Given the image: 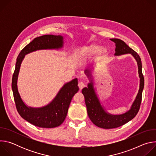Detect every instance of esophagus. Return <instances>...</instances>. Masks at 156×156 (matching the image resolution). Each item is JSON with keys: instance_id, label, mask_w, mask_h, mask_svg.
Returning a JSON list of instances; mask_svg holds the SVG:
<instances>
[{"instance_id": "34e87169", "label": "esophagus", "mask_w": 156, "mask_h": 156, "mask_svg": "<svg viewBox=\"0 0 156 156\" xmlns=\"http://www.w3.org/2000/svg\"><path fill=\"white\" fill-rule=\"evenodd\" d=\"M78 86H79V87H80V90H81L84 87H85V84H84L83 82L81 81V82H80V83H78Z\"/></svg>"}]
</instances>
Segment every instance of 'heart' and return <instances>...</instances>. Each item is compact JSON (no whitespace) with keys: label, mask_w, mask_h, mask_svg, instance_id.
I'll return each instance as SVG.
<instances>
[{"label":"heart","mask_w":156,"mask_h":156,"mask_svg":"<svg viewBox=\"0 0 156 156\" xmlns=\"http://www.w3.org/2000/svg\"><path fill=\"white\" fill-rule=\"evenodd\" d=\"M100 47L96 44H91L81 50V56L83 58H90L95 55L99 51ZM106 52V50L102 49L100 51V54L103 55Z\"/></svg>","instance_id":"b5f03b06"}]
</instances>
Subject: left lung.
<instances>
[{"instance_id": "8db88e82", "label": "left lung", "mask_w": 156, "mask_h": 156, "mask_svg": "<svg viewBox=\"0 0 156 156\" xmlns=\"http://www.w3.org/2000/svg\"><path fill=\"white\" fill-rule=\"evenodd\" d=\"M110 40L115 43V56L129 54L136 60L140 77V88L135 99L128 111L122 114H111L107 112L105 107L101 104L98 94L96 92L92 75V69L89 67L84 70V73L90 81V83L87 84V87H85L82 90V93L84 96L87 115L95 125L104 129L119 127L126 123L136 115L140 110L142 93L144 85V79L142 73V63L139 55L131 49L122 40L115 38L111 39Z\"/></svg>"}]
</instances>
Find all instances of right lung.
I'll list each match as a JSON object with an SVG mask.
<instances>
[{"label":"right lung","mask_w":156,"mask_h":156,"mask_svg":"<svg viewBox=\"0 0 156 156\" xmlns=\"http://www.w3.org/2000/svg\"><path fill=\"white\" fill-rule=\"evenodd\" d=\"M64 37L61 35H44L34 39L20 52L13 75L12 88L18 112L30 123L41 128H55L60 126L67 115L68 109L73 96L78 91V79L66 83L54 99L46 105L32 107L22 100L18 92L17 81L21 64L25 55L39 50H58L63 47Z\"/></svg>","instance_id":"obj_1"}]
</instances>
